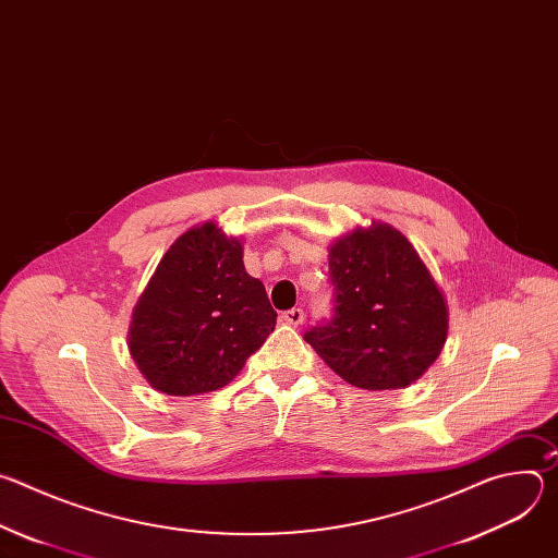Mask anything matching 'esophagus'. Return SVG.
Here are the masks:
<instances>
[{"label": "esophagus", "instance_id": "34e87169", "mask_svg": "<svg viewBox=\"0 0 558 558\" xmlns=\"http://www.w3.org/2000/svg\"><path fill=\"white\" fill-rule=\"evenodd\" d=\"M280 320L284 325H291V327H298L304 323V311L300 306H293V308H287L280 313Z\"/></svg>", "mask_w": 558, "mask_h": 558}]
</instances>
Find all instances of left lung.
<instances>
[{"label": "left lung", "instance_id": "left-lung-1", "mask_svg": "<svg viewBox=\"0 0 558 558\" xmlns=\"http://www.w3.org/2000/svg\"><path fill=\"white\" fill-rule=\"evenodd\" d=\"M333 313L304 340L344 381L404 388L437 360L448 308L415 247L390 225L342 235L329 254Z\"/></svg>", "mask_w": 558, "mask_h": 558}]
</instances>
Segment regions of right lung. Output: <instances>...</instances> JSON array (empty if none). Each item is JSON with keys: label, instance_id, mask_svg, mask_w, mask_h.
Wrapping results in <instances>:
<instances>
[{"label": "right lung", "instance_id": "right-lung-1", "mask_svg": "<svg viewBox=\"0 0 558 558\" xmlns=\"http://www.w3.org/2000/svg\"><path fill=\"white\" fill-rule=\"evenodd\" d=\"M276 311L243 265V245L214 225L185 231L158 263L130 327V353L168 395L229 384L269 338Z\"/></svg>", "mask_w": 558, "mask_h": 558}]
</instances>
